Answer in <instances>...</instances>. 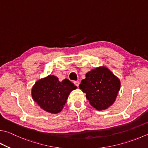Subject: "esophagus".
Segmentation results:
<instances>
[{"instance_id": "obj_1", "label": "esophagus", "mask_w": 148, "mask_h": 148, "mask_svg": "<svg viewBox=\"0 0 148 148\" xmlns=\"http://www.w3.org/2000/svg\"><path fill=\"white\" fill-rule=\"evenodd\" d=\"M74 83L75 85L77 86V87H78L79 85V82H78V81H75V82H74Z\"/></svg>"}]
</instances>
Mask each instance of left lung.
I'll return each mask as SVG.
<instances>
[{"mask_svg": "<svg viewBox=\"0 0 148 148\" xmlns=\"http://www.w3.org/2000/svg\"><path fill=\"white\" fill-rule=\"evenodd\" d=\"M79 87L90 104L98 111L109 108L116 100L120 81L106 66H99L85 75Z\"/></svg>", "mask_w": 148, "mask_h": 148, "instance_id": "1", "label": "left lung"}]
</instances>
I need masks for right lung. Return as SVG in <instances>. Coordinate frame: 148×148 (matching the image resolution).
I'll return each mask as SVG.
<instances>
[{
    "mask_svg": "<svg viewBox=\"0 0 148 148\" xmlns=\"http://www.w3.org/2000/svg\"><path fill=\"white\" fill-rule=\"evenodd\" d=\"M76 88L68 79L60 82L56 76L49 75L36 82L32 88V96L44 111L57 114L63 109L69 94Z\"/></svg>",
    "mask_w": 148,
    "mask_h": 148,
    "instance_id": "right-lung-1",
    "label": "right lung"
}]
</instances>
